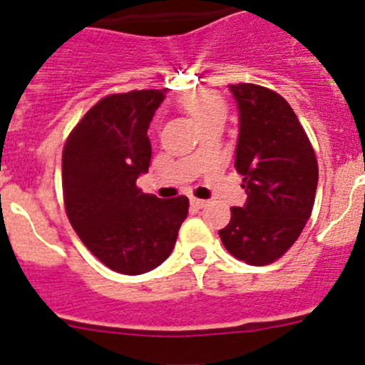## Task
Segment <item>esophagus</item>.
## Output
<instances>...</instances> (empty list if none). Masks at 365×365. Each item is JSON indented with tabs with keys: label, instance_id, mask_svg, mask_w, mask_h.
Returning <instances> with one entry per match:
<instances>
[{
	"label": "esophagus",
	"instance_id": "34e87169",
	"mask_svg": "<svg viewBox=\"0 0 365 365\" xmlns=\"http://www.w3.org/2000/svg\"><path fill=\"white\" fill-rule=\"evenodd\" d=\"M206 203H208V201H205V200H197V197H192V200H190V205L196 206V208H205Z\"/></svg>",
	"mask_w": 365,
	"mask_h": 365
}]
</instances>
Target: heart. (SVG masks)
I'll return each mask as SVG.
<instances>
[{
  "label": "heart",
  "mask_w": 365,
  "mask_h": 365,
  "mask_svg": "<svg viewBox=\"0 0 365 365\" xmlns=\"http://www.w3.org/2000/svg\"><path fill=\"white\" fill-rule=\"evenodd\" d=\"M180 104L200 125H205L212 118L226 114L222 98L210 91H197V93L189 95V97L182 98Z\"/></svg>",
  "instance_id": "1"
}]
</instances>
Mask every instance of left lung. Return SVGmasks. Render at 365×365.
I'll list each match as a JSON object with an SVG mask.
<instances>
[{
	"instance_id": "8db88e82",
	"label": "left lung",
	"mask_w": 365,
	"mask_h": 365,
	"mask_svg": "<svg viewBox=\"0 0 365 365\" xmlns=\"http://www.w3.org/2000/svg\"><path fill=\"white\" fill-rule=\"evenodd\" d=\"M238 108L235 168L244 176V206L219 231L227 252L249 264L274 263L300 237L314 205L318 162L292 106L251 83L230 84Z\"/></svg>"
}]
</instances>
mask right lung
Wrapping results in <instances>:
<instances>
[{
	"label": "right lung",
	"mask_w": 365,
	"mask_h": 365,
	"mask_svg": "<svg viewBox=\"0 0 365 365\" xmlns=\"http://www.w3.org/2000/svg\"><path fill=\"white\" fill-rule=\"evenodd\" d=\"M165 90H135L98 101L70 132L61 159L65 210L83 244L125 275L157 268L189 213L185 196L159 200L135 180L148 173L150 121Z\"/></svg>",
	"instance_id": "right-lung-1"
}]
</instances>
